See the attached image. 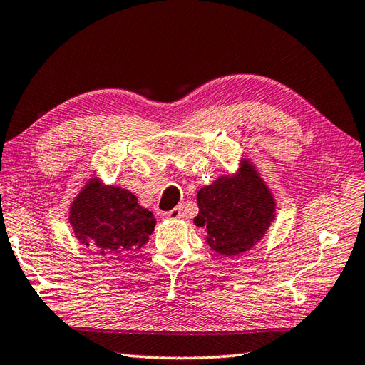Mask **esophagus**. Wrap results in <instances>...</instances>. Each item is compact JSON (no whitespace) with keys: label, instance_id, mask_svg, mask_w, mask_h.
Returning a JSON list of instances; mask_svg holds the SVG:
<instances>
[{"label":"esophagus","instance_id":"1","mask_svg":"<svg viewBox=\"0 0 365 365\" xmlns=\"http://www.w3.org/2000/svg\"><path fill=\"white\" fill-rule=\"evenodd\" d=\"M180 216H182V207H175L174 210L161 213V218H165V220H178Z\"/></svg>","mask_w":365,"mask_h":365}]
</instances>
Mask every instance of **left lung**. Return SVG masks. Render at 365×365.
<instances>
[{"mask_svg":"<svg viewBox=\"0 0 365 365\" xmlns=\"http://www.w3.org/2000/svg\"><path fill=\"white\" fill-rule=\"evenodd\" d=\"M195 224L207 229V242L222 255H238L252 247L274 220V200L251 165L235 177H220L197 191Z\"/></svg>","mask_w":365,"mask_h":365,"instance_id":"left-lung-1","label":"left lung"}]
</instances>
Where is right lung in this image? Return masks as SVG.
<instances>
[{"instance_id": "add662e5", "label": "right lung", "mask_w": 365, "mask_h": 365, "mask_svg": "<svg viewBox=\"0 0 365 365\" xmlns=\"http://www.w3.org/2000/svg\"><path fill=\"white\" fill-rule=\"evenodd\" d=\"M71 224L83 245L97 247L110 260H122L149 242L155 216L128 190L94 180L72 204Z\"/></svg>"}]
</instances>
